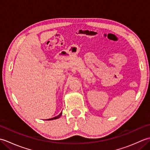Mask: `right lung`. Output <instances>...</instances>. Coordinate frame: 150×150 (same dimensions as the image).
<instances>
[{
	"label": "right lung",
	"mask_w": 150,
	"mask_h": 150,
	"mask_svg": "<svg viewBox=\"0 0 150 150\" xmlns=\"http://www.w3.org/2000/svg\"><path fill=\"white\" fill-rule=\"evenodd\" d=\"M62 112L60 113L59 115H57V117H53V118H52V119H47V120H54V119H59V117H60V116L62 115Z\"/></svg>",
	"instance_id": "right-lung-1"
}]
</instances>
